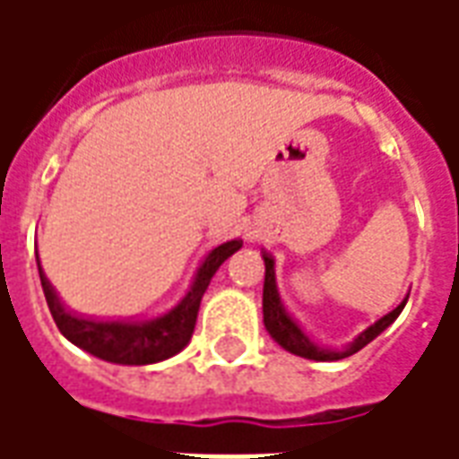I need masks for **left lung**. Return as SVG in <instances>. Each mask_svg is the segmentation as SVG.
I'll use <instances>...</instances> for the list:
<instances>
[{
    "label": "left lung",
    "mask_w": 459,
    "mask_h": 459,
    "mask_svg": "<svg viewBox=\"0 0 459 459\" xmlns=\"http://www.w3.org/2000/svg\"><path fill=\"white\" fill-rule=\"evenodd\" d=\"M263 260H265V285H263V322H265V329L270 332V337L275 339L282 349H288L290 354L305 356V359H312V361H337V359H346V356L356 354L359 349H364L368 342H374L381 332H384L391 322H395V317L401 315V309L405 307L408 298L384 317L374 322L371 327H366L359 337L351 342V344L342 349V351H334V349H325V346H317L315 342H309V337L298 327V322L290 317V312L282 305L280 299L278 285H275V270H273V255H268L263 250Z\"/></svg>",
    "instance_id": "left-lung-1"
}]
</instances>
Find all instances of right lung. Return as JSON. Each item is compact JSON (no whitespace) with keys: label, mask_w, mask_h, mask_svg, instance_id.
<instances>
[{"label":"right lung","mask_w":459,"mask_h":459,"mask_svg":"<svg viewBox=\"0 0 459 459\" xmlns=\"http://www.w3.org/2000/svg\"><path fill=\"white\" fill-rule=\"evenodd\" d=\"M240 246H243V240H229V243L211 250L206 260L201 263L199 273L191 282V288L186 290V295L171 309L150 319H95L75 315L64 307V302L58 299L54 285L48 282L41 265H39V275H41V288H44L51 317L68 342H74L88 354L110 361V364H157V361L179 354L181 349L189 344L194 327H196L201 298L209 288L211 278L216 275L221 263L233 255Z\"/></svg>","instance_id":"1"}]
</instances>
